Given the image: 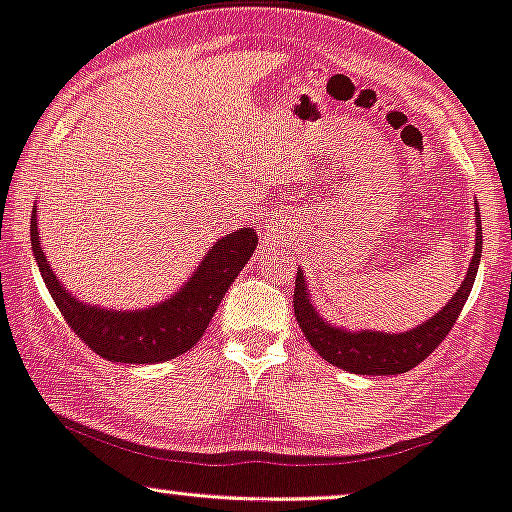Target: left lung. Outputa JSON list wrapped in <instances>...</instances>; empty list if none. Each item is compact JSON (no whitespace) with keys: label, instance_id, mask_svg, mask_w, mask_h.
Wrapping results in <instances>:
<instances>
[{"label":"left lung","instance_id":"obj_1","mask_svg":"<svg viewBox=\"0 0 512 512\" xmlns=\"http://www.w3.org/2000/svg\"><path fill=\"white\" fill-rule=\"evenodd\" d=\"M478 231H475V252L473 260L468 264L466 278L456 295L442 306V311L428 318L419 327H412L407 332H372L360 330L351 332L344 327H335L323 320V316L313 309L309 299V288H306L302 269L297 271L295 281V316L302 327L304 337L309 344L323 356L327 363L342 367L353 374H377V377H388V374H403L412 367H417L421 360H426L431 353L442 344V339L449 335L456 318L466 304V299L473 290L475 276H478L480 252H482V222L480 213H475Z\"/></svg>","mask_w":512,"mask_h":512}]
</instances>
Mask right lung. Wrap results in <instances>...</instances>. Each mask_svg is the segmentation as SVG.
Returning <instances> with one entry per match:
<instances>
[{
	"instance_id": "1",
	"label": "right lung",
	"mask_w": 512,
	"mask_h": 512,
	"mask_svg": "<svg viewBox=\"0 0 512 512\" xmlns=\"http://www.w3.org/2000/svg\"><path fill=\"white\" fill-rule=\"evenodd\" d=\"M30 241L46 288L74 335L98 356L133 365L161 363L192 349L206 332L229 285L257 248V234L252 227L231 231L208 250L192 278L166 302L149 309L117 311L79 302L63 288L42 250L37 203L32 208Z\"/></svg>"
}]
</instances>
